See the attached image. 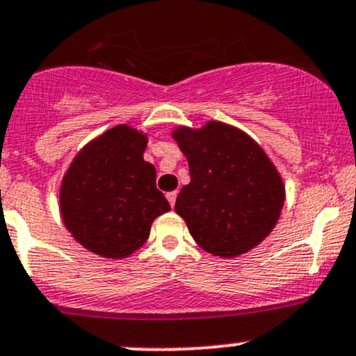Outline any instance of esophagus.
<instances>
[{
	"mask_svg": "<svg viewBox=\"0 0 356 356\" xmlns=\"http://www.w3.org/2000/svg\"><path fill=\"white\" fill-rule=\"evenodd\" d=\"M167 200L170 203V207H174L175 200H177V191H172V193H167Z\"/></svg>",
	"mask_w": 356,
	"mask_h": 356,
	"instance_id": "esophagus-1",
	"label": "esophagus"
}]
</instances>
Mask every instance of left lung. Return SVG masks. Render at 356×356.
<instances>
[{"instance_id": "8db88e82", "label": "left lung", "mask_w": 356, "mask_h": 356, "mask_svg": "<svg viewBox=\"0 0 356 356\" xmlns=\"http://www.w3.org/2000/svg\"><path fill=\"white\" fill-rule=\"evenodd\" d=\"M189 163L191 182L175 213L213 256L235 257L264 241L280 218L285 188L263 148L244 131L218 121L172 133Z\"/></svg>"}]
</instances>
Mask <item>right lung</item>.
<instances>
[{"label": "right lung", "instance_id": "add662e5", "mask_svg": "<svg viewBox=\"0 0 356 356\" xmlns=\"http://www.w3.org/2000/svg\"><path fill=\"white\" fill-rule=\"evenodd\" d=\"M147 136L121 124L74 156L61 184L63 222L85 249L128 257L147 242L153 220L170 209L145 162Z\"/></svg>", "mask_w": 356, "mask_h": 356}]
</instances>
